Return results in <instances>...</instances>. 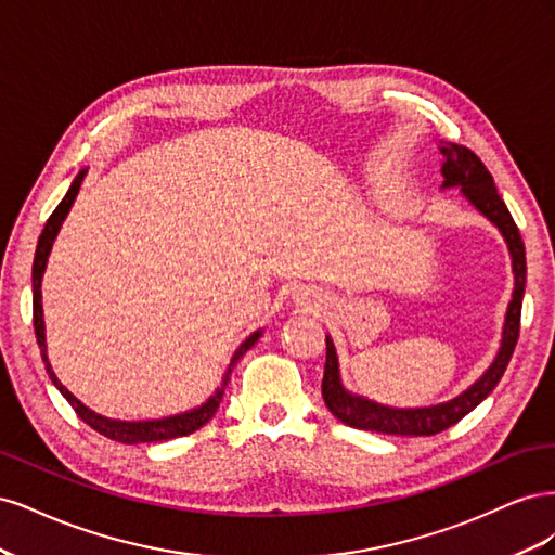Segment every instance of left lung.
<instances>
[{"label": "left lung", "instance_id": "1", "mask_svg": "<svg viewBox=\"0 0 555 555\" xmlns=\"http://www.w3.org/2000/svg\"><path fill=\"white\" fill-rule=\"evenodd\" d=\"M440 155L444 159L442 164L444 188H461V192L465 194L469 204L489 217V220L502 231V236H505L512 251L516 287L507 310L505 331H502V347L489 371H486L459 398L433 408L396 410V408L377 405V402L365 400L361 396H351L343 389L338 357H335V347L331 338H326V365H324V379H322V396L331 414L338 416L343 424L351 428L373 430L384 435L442 433L444 428L459 424L465 414L473 412L479 402L495 389L514 354L518 331H520V304H524V289H526V245L520 241L518 227L514 222L512 212L507 210L505 201H502L498 194L493 176L489 173V169H486L483 162L473 153V150L456 143H440Z\"/></svg>", "mask_w": 555, "mask_h": 555}]
</instances>
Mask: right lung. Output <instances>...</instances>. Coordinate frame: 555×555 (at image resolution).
Returning a JSON list of instances; mask_svg holds the SVG:
<instances>
[{
  "label": "right lung",
  "instance_id": "right-lung-1",
  "mask_svg": "<svg viewBox=\"0 0 555 555\" xmlns=\"http://www.w3.org/2000/svg\"><path fill=\"white\" fill-rule=\"evenodd\" d=\"M80 180H82V173L74 180V184L69 188V192H66V196L60 201V206L53 210V215L48 217V222L41 231L39 236V245H37V255H35V266H31V289H35V333H37V343H39V349H41V357H43V363H46V371H48V377L53 379V384L60 389V393L66 398V402L74 408V412L86 422L90 428H94L96 433H102L104 438L108 440H115V442H122V444H141V442H162V440H173V438H182V435H190L194 430H198L201 426H206L212 414L217 412V408H220L222 402V396H224V389H227V382L231 377V371L233 365L238 363V359L245 354V351L255 345L259 340L261 331L251 333L249 338L238 347L236 354H233L227 373L222 377V384L220 389H217L204 405L196 408V410H190L184 414H176V416H166V418H155V422H113V418H106V416H99L94 414L92 410H88L86 405L78 398H74L69 391L64 389V386L60 384V379L55 377V373L50 371V363H48V357H46V335H43V310H41V278H43V271H46V261H48V251L50 247H53V241L57 236L60 231V224L66 217V212H69L74 198L80 190Z\"/></svg>",
  "mask_w": 555,
  "mask_h": 555
}]
</instances>
